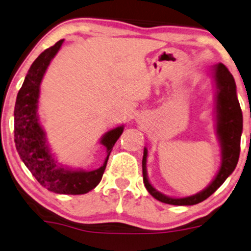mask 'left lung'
<instances>
[{"mask_svg": "<svg viewBox=\"0 0 251 251\" xmlns=\"http://www.w3.org/2000/svg\"><path fill=\"white\" fill-rule=\"evenodd\" d=\"M213 74L216 83V134L221 145V166L218 175L205 190L186 198H171L162 194L150 184L147 176L148 150L144 148L143 160V182L144 186L160 202L176 206H191L199 203L212 196L224 184L226 179L233 173L240 157L241 134L243 129L242 110L236 95V85L231 73L224 64L213 67Z\"/></svg>", "mask_w": 251, "mask_h": 251, "instance_id": "1", "label": "left lung"}]
</instances>
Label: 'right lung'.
<instances>
[{"mask_svg": "<svg viewBox=\"0 0 251 251\" xmlns=\"http://www.w3.org/2000/svg\"><path fill=\"white\" fill-rule=\"evenodd\" d=\"M64 39L46 49L31 65L15 104V144L21 159L42 186L59 194H85L101 181L114 144L123 132V126L102 136L100 143L106 148L107 157L101 168L93 171L64 169L57 165L46 143L45 132L39 125L38 99L43 76L51 60L59 51Z\"/></svg>", "mask_w": 251, "mask_h": 251, "instance_id": "1", "label": "right lung"}]
</instances>
